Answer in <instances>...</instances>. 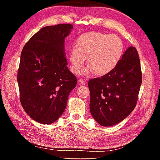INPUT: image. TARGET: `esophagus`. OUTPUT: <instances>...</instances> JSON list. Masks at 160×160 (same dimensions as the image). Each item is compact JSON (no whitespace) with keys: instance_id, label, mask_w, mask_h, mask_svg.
Masks as SVG:
<instances>
[{"instance_id":"esophagus-1","label":"esophagus","mask_w":160,"mask_h":160,"mask_svg":"<svg viewBox=\"0 0 160 160\" xmlns=\"http://www.w3.org/2000/svg\"><path fill=\"white\" fill-rule=\"evenodd\" d=\"M78 82H79L80 85H85L86 84V81L84 79H80Z\"/></svg>"}]
</instances>
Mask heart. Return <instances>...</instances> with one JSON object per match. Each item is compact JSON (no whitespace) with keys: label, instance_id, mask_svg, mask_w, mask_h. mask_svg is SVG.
<instances>
[{"label":"heart","instance_id":"heart-1","mask_svg":"<svg viewBox=\"0 0 160 160\" xmlns=\"http://www.w3.org/2000/svg\"><path fill=\"white\" fill-rule=\"evenodd\" d=\"M123 53L121 39L114 34L98 32L83 34L77 40V48L72 47L70 53V69L74 74L80 73L85 64V73L94 72L103 76L115 68Z\"/></svg>","mask_w":160,"mask_h":160}]
</instances>
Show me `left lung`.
<instances>
[{
    "instance_id": "8db88e82",
    "label": "left lung",
    "mask_w": 160,
    "mask_h": 160,
    "mask_svg": "<svg viewBox=\"0 0 160 160\" xmlns=\"http://www.w3.org/2000/svg\"><path fill=\"white\" fill-rule=\"evenodd\" d=\"M141 83L138 53L130 47L112 71L89 80L93 118L105 127L122 121L135 107Z\"/></svg>"
}]
</instances>
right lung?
I'll return each instance as SVG.
<instances>
[{
    "mask_svg": "<svg viewBox=\"0 0 160 160\" xmlns=\"http://www.w3.org/2000/svg\"><path fill=\"white\" fill-rule=\"evenodd\" d=\"M71 24L42 28L23 47L18 71L20 102L25 112L38 123L51 124L66 108L77 78L67 67L65 38Z\"/></svg>",
    "mask_w": 160,
    "mask_h": 160,
    "instance_id": "obj_1",
    "label": "right lung"
}]
</instances>
